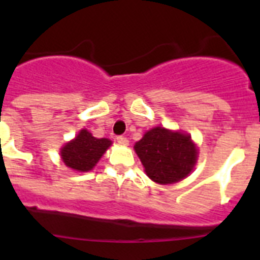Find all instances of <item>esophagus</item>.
Returning a JSON list of instances; mask_svg holds the SVG:
<instances>
[{
  "instance_id": "obj_1",
  "label": "esophagus",
  "mask_w": 260,
  "mask_h": 260,
  "mask_svg": "<svg viewBox=\"0 0 260 260\" xmlns=\"http://www.w3.org/2000/svg\"><path fill=\"white\" fill-rule=\"evenodd\" d=\"M116 139H117V142H118L119 144H123V146H126V144L128 143L127 138H126V137H123V135H118V137H117Z\"/></svg>"
}]
</instances>
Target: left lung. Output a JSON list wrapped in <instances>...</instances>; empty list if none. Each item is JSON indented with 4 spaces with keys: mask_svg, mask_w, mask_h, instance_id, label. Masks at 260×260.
<instances>
[{
    "mask_svg": "<svg viewBox=\"0 0 260 260\" xmlns=\"http://www.w3.org/2000/svg\"><path fill=\"white\" fill-rule=\"evenodd\" d=\"M147 176L157 183H173L185 178L197 161L191 138L181 133L155 127L134 146Z\"/></svg>",
    "mask_w": 260,
    "mask_h": 260,
    "instance_id": "1",
    "label": "left lung"
}]
</instances>
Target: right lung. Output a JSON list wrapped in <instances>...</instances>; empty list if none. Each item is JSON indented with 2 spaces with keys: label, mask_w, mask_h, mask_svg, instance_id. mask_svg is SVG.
<instances>
[{
  "label": "right lung",
  "mask_w": 260,
  "mask_h": 260,
  "mask_svg": "<svg viewBox=\"0 0 260 260\" xmlns=\"http://www.w3.org/2000/svg\"><path fill=\"white\" fill-rule=\"evenodd\" d=\"M110 144L112 142L107 138L98 139L87 130H82L74 141L61 150L62 160L75 171L88 172L95 167Z\"/></svg>",
  "instance_id": "obj_1"
}]
</instances>
